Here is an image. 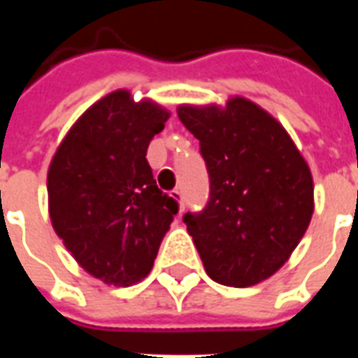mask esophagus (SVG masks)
<instances>
[{"mask_svg":"<svg viewBox=\"0 0 358 358\" xmlns=\"http://www.w3.org/2000/svg\"><path fill=\"white\" fill-rule=\"evenodd\" d=\"M171 195L180 203V207H184V199H182V189H180V187H174L171 192Z\"/></svg>","mask_w":358,"mask_h":358,"instance_id":"1","label":"esophagus"}]
</instances>
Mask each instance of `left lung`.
<instances>
[{"mask_svg":"<svg viewBox=\"0 0 358 358\" xmlns=\"http://www.w3.org/2000/svg\"><path fill=\"white\" fill-rule=\"evenodd\" d=\"M199 140L209 201L184 222L210 280L248 287L292 255L313 217V176L282 124L255 103L234 97L218 107H180Z\"/></svg>","mask_w":358,"mask_h":358,"instance_id":"left-lung-1","label":"left lung"}]
</instances>
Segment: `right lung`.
<instances>
[{"mask_svg": "<svg viewBox=\"0 0 358 358\" xmlns=\"http://www.w3.org/2000/svg\"><path fill=\"white\" fill-rule=\"evenodd\" d=\"M169 113L124 90L92 105L48 172L50 217L65 248L105 284L148 276L178 201L157 186L148 148Z\"/></svg>", "mask_w": 358, "mask_h": 358, "instance_id": "1", "label": "right lung"}]
</instances>
